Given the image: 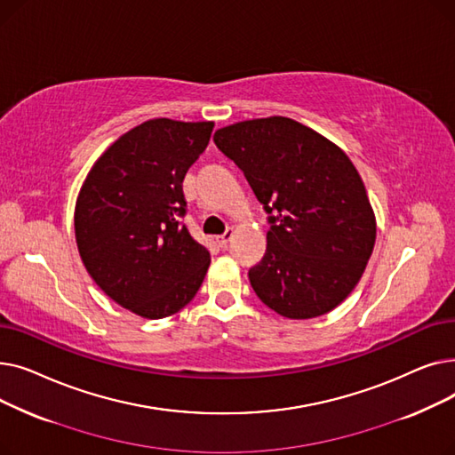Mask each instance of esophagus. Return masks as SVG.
<instances>
[{
  "label": "esophagus",
  "mask_w": 455,
  "mask_h": 455,
  "mask_svg": "<svg viewBox=\"0 0 455 455\" xmlns=\"http://www.w3.org/2000/svg\"><path fill=\"white\" fill-rule=\"evenodd\" d=\"M232 235H234V230L232 228H228L227 232H223L221 235H218V237H215V242H218L221 247H225L230 240H232Z\"/></svg>",
  "instance_id": "1"
}]
</instances>
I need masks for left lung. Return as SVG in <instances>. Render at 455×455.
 I'll use <instances>...</instances> for the list:
<instances>
[{"label":"left lung","instance_id":"8db88e82","mask_svg":"<svg viewBox=\"0 0 455 455\" xmlns=\"http://www.w3.org/2000/svg\"><path fill=\"white\" fill-rule=\"evenodd\" d=\"M266 206L267 251L249 280L288 319L338 307L360 282L376 242L365 184L331 140L291 117L247 119L213 134Z\"/></svg>","mask_w":455,"mask_h":455}]
</instances>
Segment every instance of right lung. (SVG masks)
I'll use <instances>...</instances> for the list:
<instances>
[{
    "mask_svg": "<svg viewBox=\"0 0 455 455\" xmlns=\"http://www.w3.org/2000/svg\"><path fill=\"white\" fill-rule=\"evenodd\" d=\"M212 129L213 122H143L105 149L79 189L74 227L83 264L105 295L143 319L177 314L210 267V252L179 220L182 180Z\"/></svg>",
    "mask_w": 455,
    "mask_h": 455,
    "instance_id": "obj_1",
    "label": "right lung"
}]
</instances>
